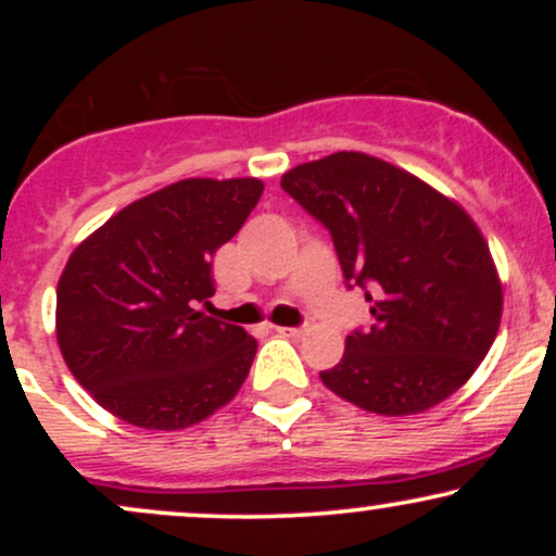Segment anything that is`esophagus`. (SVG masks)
<instances>
[{
    "instance_id": "34e87169",
    "label": "esophagus",
    "mask_w": 556,
    "mask_h": 556,
    "mask_svg": "<svg viewBox=\"0 0 556 556\" xmlns=\"http://www.w3.org/2000/svg\"><path fill=\"white\" fill-rule=\"evenodd\" d=\"M277 334L292 337V340H298V337L305 334V327H277Z\"/></svg>"
}]
</instances>
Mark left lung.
<instances>
[{
  "mask_svg": "<svg viewBox=\"0 0 556 556\" xmlns=\"http://www.w3.org/2000/svg\"><path fill=\"white\" fill-rule=\"evenodd\" d=\"M282 188L329 229L344 282L371 303V329L353 331L321 371L327 389L379 416L455 394L502 321L500 274L460 203L361 151L298 164Z\"/></svg>",
  "mask_w": 556,
  "mask_h": 556,
  "instance_id": "8db88e82",
  "label": "left lung"
}]
</instances>
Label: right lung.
<instances>
[{"instance_id": "1", "label": "right lung", "mask_w": 556, "mask_h": 556, "mask_svg": "<svg viewBox=\"0 0 556 556\" xmlns=\"http://www.w3.org/2000/svg\"><path fill=\"white\" fill-rule=\"evenodd\" d=\"M261 193L256 177H190L132 201L75 248L56 285V342L112 416L177 431L240 392L256 340L195 305L214 295V253Z\"/></svg>"}]
</instances>
